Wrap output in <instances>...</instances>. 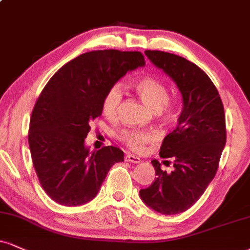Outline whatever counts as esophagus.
I'll return each mask as SVG.
<instances>
[{
    "mask_svg": "<svg viewBox=\"0 0 250 250\" xmlns=\"http://www.w3.org/2000/svg\"><path fill=\"white\" fill-rule=\"evenodd\" d=\"M125 162H129V163H134V164H138L141 163V158L137 157V156H134L131 154H127L125 157Z\"/></svg>",
    "mask_w": 250,
    "mask_h": 250,
    "instance_id": "obj_1",
    "label": "esophagus"
}]
</instances>
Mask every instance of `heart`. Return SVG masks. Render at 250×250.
Here are the masks:
<instances>
[{"label":"heart","instance_id":"1","mask_svg":"<svg viewBox=\"0 0 250 250\" xmlns=\"http://www.w3.org/2000/svg\"><path fill=\"white\" fill-rule=\"evenodd\" d=\"M133 87L143 104L154 112L156 119L162 122H169L172 119V109L169 106V92L163 83L155 78L144 77L135 81ZM121 100L122 93L120 87H110L102 101V113L104 116L109 119L115 117ZM117 138L130 150L141 152L146 144L155 140V136L150 131L123 129L117 134Z\"/></svg>","mask_w":250,"mask_h":250}]
</instances>
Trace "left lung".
Returning <instances> with one entry per match:
<instances>
[{"label":"left lung","mask_w":250,"mask_h":250,"mask_svg":"<svg viewBox=\"0 0 250 250\" xmlns=\"http://www.w3.org/2000/svg\"><path fill=\"white\" fill-rule=\"evenodd\" d=\"M144 53L178 87L183 108L176 129L165 136L159 151L162 158L173 162V171H163L152 159L157 177L140 197L155 212L178 214L190 208L214 178L226 144L224 104L214 83L193 62L163 51Z\"/></svg>","instance_id":"obj_1"}]
</instances>
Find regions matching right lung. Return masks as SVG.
Listing matches in <instances>:
<instances>
[{
    "instance_id": "1",
    "label": "right lung",
    "mask_w": 250,
    "mask_h": 250,
    "mask_svg": "<svg viewBox=\"0 0 250 250\" xmlns=\"http://www.w3.org/2000/svg\"><path fill=\"white\" fill-rule=\"evenodd\" d=\"M137 51H91L53 74L42 91L29 128V146L39 183L46 194L64 206H79L98 194L108 171L123 161V151L85 146L89 123L102 114L110 87L138 66Z\"/></svg>"
}]
</instances>
